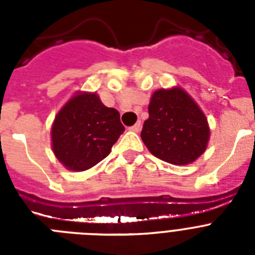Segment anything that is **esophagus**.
Listing matches in <instances>:
<instances>
[{
  "label": "esophagus",
  "mask_w": 255,
  "mask_h": 255,
  "mask_svg": "<svg viewBox=\"0 0 255 255\" xmlns=\"http://www.w3.org/2000/svg\"><path fill=\"white\" fill-rule=\"evenodd\" d=\"M140 128H141V123L140 121H138V123L135 124V125L130 126L129 130H131V131H134V132H138L139 130H140Z\"/></svg>",
  "instance_id": "1"
}]
</instances>
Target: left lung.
I'll list each match as a JSON object with an SVG mask.
<instances>
[{
    "instance_id": "1",
    "label": "left lung",
    "mask_w": 255,
    "mask_h": 255,
    "mask_svg": "<svg viewBox=\"0 0 255 255\" xmlns=\"http://www.w3.org/2000/svg\"><path fill=\"white\" fill-rule=\"evenodd\" d=\"M141 139L157 158L189 164L204 153L209 140L206 115L184 89H158L148 106Z\"/></svg>"
}]
</instances>
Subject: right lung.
Returning a JSON list of instances; mask_svg holds the SVG:
<instances>
[{
  "label": "right lung",
  "mask_w": 255,
  "mask_h": 255,
  "mask_svg": "<svg viewBox=\"0 0 255 255\" xmlns=\"http://www.w3.org/2000/svg\"><path fill=\"white\" fill-rule=\"evenodd\" d=\"M124 130L117 110L96 93L79 92L55 117L52 149L67 170H89L110 154Z\"/></svg>",
  "instance_id": "1"
}]
</instances>
